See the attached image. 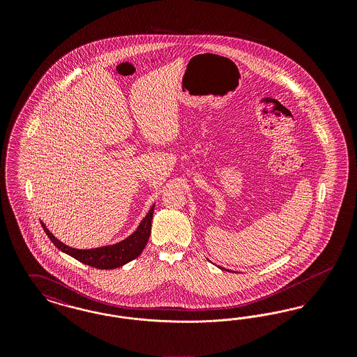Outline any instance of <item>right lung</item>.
Instances as JSON below:
<instances>
[{
  "label": "right lung",
  "mask_w": 357,
  "mask_h": 357,
  "mask_svg": "<svg viewBox=\"0 0 357 357\" xmlns=\"http://www.w3.org/2000/svg\"><path fill=\"white\" fill-rule=\"evenodd\" d=\"M153 207H155V204L151 206L147 215L143 218V221L139 223L137 229L130 237L120 241L118 243L96 248V249H84L83 250V249H75V248L67 246L66 243H63L61 241H59L52 234L44 222H41V226H43L44 231L47 233V236L53 242V245L57 249H60L61 252H64L66 255H70L75 259L80 261L82 264L96 268V269H102V271L104 269H116V268L128 264L130 261L135 259L136 257H139L143 252V249L146 248L150 234H151Z\"/></svg>",
  "instance_id": "1"
}]
</instances>
